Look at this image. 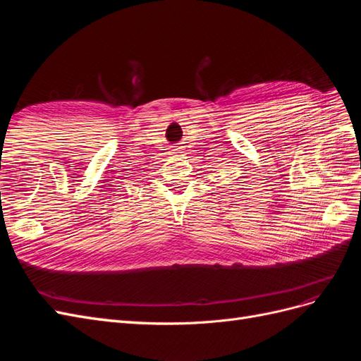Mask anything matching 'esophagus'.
<instances>
[{"instance_id":"34e87169","label":"esophagus","mask_w":361,"mask_h":361,"mask_svg":"<svg viewBox=\"0 0 361 361\" xmlns=\"http://www.w3.org/2000/svg\"><path fill=\"white\" fill-rule=\"evenodd\" d=\"M179 150H180V149H174V154H180Z\"/></svg>"}]
</instances>
